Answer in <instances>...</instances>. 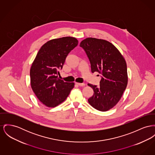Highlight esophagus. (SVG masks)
<instances>
[{
    "label": "esophagus",
    "mask_w": 155,
    "mask_h": 155,
    "mask_svg": "<svg viewBox=\"0 0 155 155\" xmlns=\"http://www.w3.org/2000/svg\"><path fill=\"white\" fill-rule=\"evenodd\" d=\"M75 84H76L77 85L80 86V87H83V86L85 85V84H84V83H78V82H76Z\"/></svg>",
    "instance_id": "esophagus-1"
}]
</instances>
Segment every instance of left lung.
I'll use <instances>...</instances> for the list:
<instances>
[{
    "label": "left lung",
    "instance_id": "left-lung-1",
    "mask_svg": "<svg viewBox=\"0 0 155 155\" xmlns=\"http://www.w3.org/2000/svg\"><path fill=\"white\" fill-rule=\"evenodd\" d=\"M80 46L89 58L91 72L102 75L100 86L88 84L94 90L88 101L95 109L107 111L117 105L127 88L125 60L115 46L105 40L88 37Z\"/></svg>",
    "mask_w": 155,
    "mask_h": 155
}]
</instances>
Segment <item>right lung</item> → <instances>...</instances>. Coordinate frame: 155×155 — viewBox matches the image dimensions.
<instances>
[{
  "mask_svg": "<svg viewBox=\"0 0 155 155\" xmlns=\"http://www.w3.org/2000/svg\"><path fill=\"white\" fill-rule=\"evenodd\" d=\"M75 37H64L48 41L39 50L30 71L31 87L37 98L48 107H55L66 100L74 82L58 77L69 53L78 45Z\"/></svg>",
  "mask_w": 155,
  "mask_h": 155,
  "instance_id": "add662e5",
  "label": "right lung"
}]
</instances>
